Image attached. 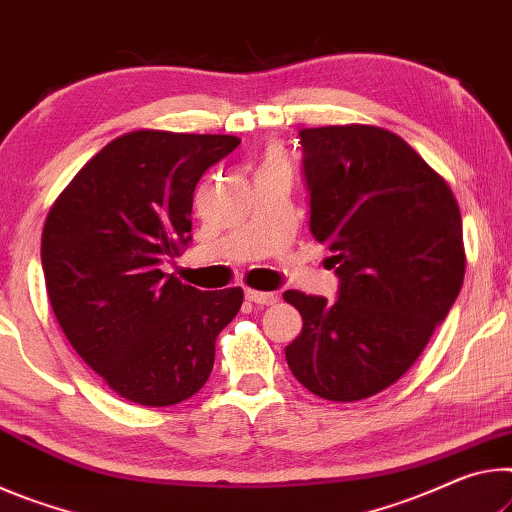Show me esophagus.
I'll use <instances>...</instances> for the list:
<instances>
[{"label": "esophagus", "mask_w": 512, "mask_h": 512, "mask_svg": "<svg viewBox=\"0 0 512 512\" xmlns=\"http://www.w3.org/2000/svg\"><path fill=\"white\" fill-rule=\"evenodd\" d=\"M245 297H247V301H251V304H258V306H270L276 301L274 292H263V290H254V288H247Z\"/></svg>", "instance_id": "obj_1"}]
</instances>
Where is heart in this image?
<instances>
[{
    "mask_svg": "<svg viewBox=\"0 0 512 512\" xmlns=\"http://www.w3.org/2000/svg\"><path fill=\"white\" fill-rule=\"evenodd\" d=\"M265 163H281V165H288V163H286V158H283V154H281L279 149H276V147L267 149V154H265ZM265 163H263V165H265Z\"/></svg>",
    "mask_w": 512,
    "mask_h": 512,
    "instance_id": "b5f03b06",
    "label": "heart"
}]
</instances>
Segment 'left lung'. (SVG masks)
<instances>
[{
	"label": "left lung",
	"mask_w": 512,
	"mask_h": 512,
	"mask_svg": "<svg viewBox=\"0 0 512 512\" xmlns=\"http://www.w3.org/2000/svg\"><path fill=\"white\" fill-rule=\"evenodd\" d=\"M311 233L333 251L338 301L288 290L304 326L295 379L329 401L379 395L415 363L465 276L449 183L404 138L372 124L304 129Z\"/></svg>",
	"instance_id": "1"
}]
</instances>
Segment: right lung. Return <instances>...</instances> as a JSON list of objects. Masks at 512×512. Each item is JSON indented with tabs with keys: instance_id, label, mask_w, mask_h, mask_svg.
Here are the masks:
<instances>
[{
	"instance_id": "obj_1",
	"label": "right lung",
	"mask_w": 512,
	"mask_h": 512,
	"mask_svg": "<svg viewBox=\"0 0 512 512\" xmlns=\"http://www.w3.org/2000/svg\"><path fill=\"white\" fill-rule=\"evenodd\" d=\"M238 145L211 133H124L49 208V304L74 351L133 404L163 408L199 392L217 333L240 311L242 288L197 290L161 270L188 247L201 174Z\"/></svg>"
}]
</instances>
